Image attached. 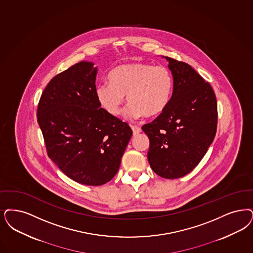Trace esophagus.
Returning a JSON list of instances; mask_svg holds the SVG:
<instances>
[{"label": "esophagus", "mask_w": 253, "mask_h": 253, "mask_svg": "<svg viewBox=\"0 0 253 253\" xmlns=\"http://www.w3.org/2000/svg\"><path fill=\"white\" fill-rule=\"evenodd\" d=\"M131 128L134 135L138 134L141 131V128L139 126H137V125H131Z\"/></svg>", "instance_id": "1"}]
</instances>
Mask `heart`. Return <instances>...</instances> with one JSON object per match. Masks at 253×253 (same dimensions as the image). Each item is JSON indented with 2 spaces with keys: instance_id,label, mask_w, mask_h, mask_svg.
Here are the masks:
<instances>
[{
  "instance_id": "obj_1",
  "label": "heart",
  "mask_w": 253,
  "mask_h": 253,
  "mask_svg": "<svg viewBox=\"0 0 253 253\" xmlns=\"http://www.w3.org/2000/svg\"><path fill=\"white\" fill-rule=\"evenodd\" d=\"M109 83L96 87V95L101 106L113 116L122 111L124 95L131 104V118L154 117L168 106L173 90L171 72L166 67H154L147 63L123 64L108 75Z\"/></svg>"
}]
</instances>
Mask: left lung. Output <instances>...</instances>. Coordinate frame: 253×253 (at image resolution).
<instances>
[{"instance_id":"left-lung-1","label":"left lung","mask_w":253,"mask_h":253,"mask_svg":"<svg viewBox=\"0 0 253 253\" xmlns=\"http://www.w3.org/2000/svg\"><path fill=\"white\" fill-rule=\"evenodd\" d=\"M173 76L167 108L142 126L150 139L148 160L165 179L183 177L201 162L217 126V103L211 84L192 67L166 57Z\"/></svg>"}]
</instances>
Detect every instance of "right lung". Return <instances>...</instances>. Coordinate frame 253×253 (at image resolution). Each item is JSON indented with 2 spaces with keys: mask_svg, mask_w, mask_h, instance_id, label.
Listing matches in <instances>:
<instances>
[{
  "mask_svg": "<svg viewBox=\"0 0 253 253\" xmlns=\"http://www.w3.org/2000/svg\"><path fill=\"white\" fill-rule=\"evenodd\" d=\"M93 66L82 61L54 76L37 117L51 161L73 181L96 186L117 174L132 131L101 108Z\"/></svg>",
  "mask_w": 253,
  "mask_h": 253,
  "instance_id": "right-lung-1",
  "label": "right lung"
}]
</instances>
